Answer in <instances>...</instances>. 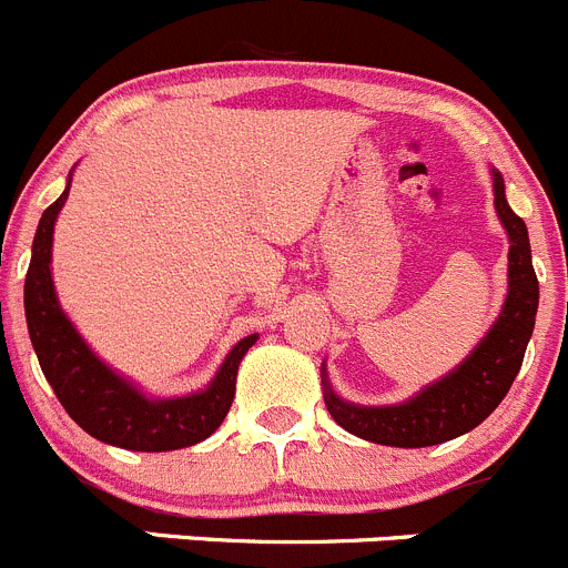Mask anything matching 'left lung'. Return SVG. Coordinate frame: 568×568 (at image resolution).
<instances>
[{"instance_id":"obj_1","label":"left lung","mask_w":568,"mask_h":568,"mask_svg":"<svg viewBox=\"0 0 568 568\" xmlns=\"http://www.w3.org/2000/svg\"><path fill=\"white\" fill-rule=\"evenodd\" d=\"M494 194L496 212L510 236V290L499 321L455 374L443 376L407 404L354 407L339 402L323 382L328 413L351 435L402 449L435 446L483 424L510 390L536 328L538 278L532 270L527 225L507 206L505 181L499 172H494Z\"/></svg>"}]
</instances>
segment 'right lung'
Returning <instances> with one entry per match:
<instances>
[{
    "mask_svg": "<svg viewBox=\"0 0 568 568\" xmlns=\"http://www.w3.org/2000/svg\"><path fill=\"white\" fill-rule=\"evenodd\" d=\"M67 194L69 189L41 214L24 278L27 328H30L41 371L55 390L58 402L91 437L119 449L172 452L206 440L229 415L231 402H234L236 371L245 351L256 343V334L234 345V351L225 356L217 379L206 390L186 398L150 402L136 387L111 374L67 321L52 290V229H55L58 212L67 203Z\"/></svg>",
    "mask_w": 568,
    "mask_h": 568,
    "instance_id": "right-lung-1",
    "label": "right lung"
}]
</instances>
